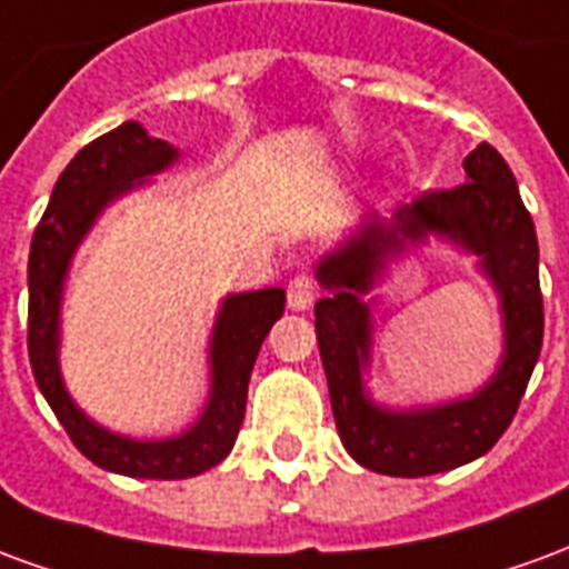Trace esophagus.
<instances>
[{
	"label": "esophagus",
	"mask_w": 569,
	"mask_h": 569,
	"mask_svg": "<svg viewBox=\"0 0 569 569\" xmlns=\"http://www.w3.org/2000/svg\"><path fill=\"white\" fill-rule=\"evenodd\" d=\"M313 298H317V283H313L310 273H298L286 286V301H289L292 310H308L313 305Z\"/></svg>",
	"instance_id": "obj_1"
}]
</instances>
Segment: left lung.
<instances>
[{
  "instance_id": "8db88e82",
  "label": "left lung",
  "mask_w": 569,
  "mask_h": 569,
  "mask_svg": "<svg viewBox=\"0 0 569 569\" xmlns=\"http://www.w3.org/2000/svg\"><path fill=\"white\" fill-rule=\"evenodd\" d=\"M463 170V186L423 191L390 219L375 212L345 247L317 264L326 296L313 313L335 427L350 457L381 476H432L488 453L512 423L542 347L537 231L512 170L488 142L466 154ZM429 233L479 256L501 296L503 359L495 378L469 400L390 412L370 402L361 381L370 352L365 296L387 260Z\"/></svg>"
}]
</instances>
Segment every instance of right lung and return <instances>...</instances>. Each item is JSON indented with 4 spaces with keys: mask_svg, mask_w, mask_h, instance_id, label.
I'll return each instance as SVG.
<instances>
[{
    "mask_svg": "<svg viewBox=\"0 0 569 569\" xmlns=\"http://www.w3.org/2000/svg\"><path fill=\"white\" fill-rule=\"evenodd\" d=\"M179 158L170 142L149 137L142 124L121 128L88 142L57 179L42 222L36 224L30 247V366L48 406L63 423L72 445L91 463L130 478H191L222 463L234 448L247 415L249 375L264 335L283 317V289H259L228 296L219 308L210 338V399L194 427L173 439L140 441L116 436L84 418L60 378V301L69 261L88 237L97 216L130 188L161 173Z\"/></svg>",
    "mask_w": 569,
    "mask_h": 569,
    "instance_id": "obj_1",
    "label": "right lung"
}]
</instances>
